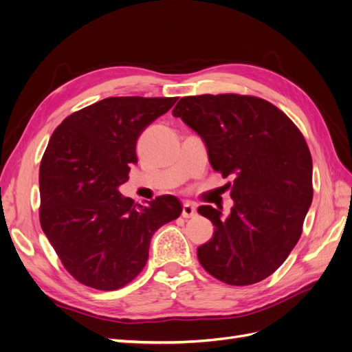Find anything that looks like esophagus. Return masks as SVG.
<instances>
[{"instance_id":"34e87169","label":"esophagus","mask_w":352,"mask_h":352,"mask_svg":"<svg viewBox=\"0 0 352 352\" xmlns=\"http://www.w3.org/2000/svg\"><path fill=\"white\" fill-rule=\"evenodd\" d=\"M195 214H197V207L192 204V202L186 201L184 204V208H182V216L185 219H190V217H194Z\"/></svg>"}]
</instances>
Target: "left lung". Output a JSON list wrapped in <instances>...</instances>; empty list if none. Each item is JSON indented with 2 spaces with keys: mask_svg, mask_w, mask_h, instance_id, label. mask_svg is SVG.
Instances as JSON below:
<instances>
[{
  "mask_svg": "<svg viewBox=\"0 0 352 352\" xmlns=\"http://www.w3.org/2000/svg\"><path fill=\"white\" fill-rule=\"evenodd\" d=\"M173 116L202 138L216 172L235 176L226 220L220 210L198 207L216 228L197 250L201 265L233 286L264 280L294 250L313 201V160L301 131L276 105L251 95L184 97Z\"/></svg>",
  "mask_w": 352,
  "mask_h": 352,
  "instance_id": "left-lung-1",
  "label": "left lung"
}]
</instances>
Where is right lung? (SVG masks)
I'll return each instance as SVG.
<instances>
[{"mask_svg":"<svg viewBox=\"0 0 352 352\" xmlns=\"http://www.w3.org/2000/svg\"><path fill=\"white\" fill-rule=\"evenodd\" d=\"M176 101L110 97L67 116L52 133L39 167V221L79 283L116 291L132 282L154 232L182 212L173 195L141 206L117 189L138 163V138Z\"/></svg>","mask_w":352,"mask_h":352,"instance_id":"obj_1","label":"right lung"}]
</instances>
